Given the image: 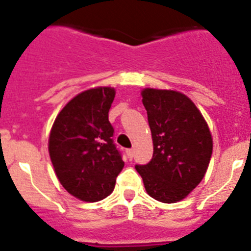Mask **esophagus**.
<instances>
[{
	"label": "esophagus",
	"instance_id": "esophagus-1",
	"mask_svg": "<svg viewBox=\"0 0 251 251\" xmlns=\"http://www.w3.org/2000/svg\"><path fill=\"white\" fill-rule=\"evenodd\" d=\"M126 153H127V157L129 159L133 158V154H134V152H133V150H127L126 151Z\"/></svg>",
	"mask_w": 251,
	"mask_h": 251
}]
</instances>
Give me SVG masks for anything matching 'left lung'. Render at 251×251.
<instances>
[{"instance_id": "obj_1", "label": "left lung", "mask_w": 251, "mask_h": 251, "mask_svg": "<svg viewBox=\"0 0 251 251\" xmlns=\"http://www.w3.org/2000/svg\"><path fill=\"white\" fill-rule=\"evenodd\" d=\"M142 97L152 133L153 157L147 165H136V170L151 197L177 202L205 176L212 153L211 133L185 94L145 89Z\"/></svg>"}]
</instances>
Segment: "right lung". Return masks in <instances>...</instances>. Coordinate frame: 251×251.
I'll return each instance as SVG.
<instances>
[{
  "mask_svg": "<svg viewBox=\"0 0 251 251\" xmlns=\"http://www.w3.org/2000/svg\"><path fill=\"white\" fill-rule=\"evenodd\" d=\"M113 88H95L77 94L59 113L49 138L55 174L69 194L95 202L114 190L124 162L108 119Z\"/></svg>",
  "mask_w": 251,
  "mask_h": 251,
  "instance_id": "right-lung-1",
  "label": "right lung"
}]
</instances>
